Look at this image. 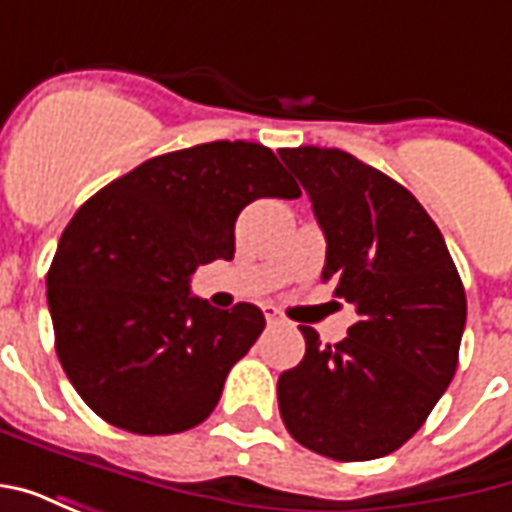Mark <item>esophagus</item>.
Returning <instances> with one entry per match:
<instances>
[{"label":"esophagus","instance_id":"1","mask_svg":"<svg viewBox=\"0 0 512 512\" xmlns=\"http://www.w3.org/2000/svg\"><path fill=\"white\" fill-rule=\"evenodd\" d=\"M263 315H266V321H268V323H277V321H279L277 307H271V304H266V307H263Z\"/></svg>","mask_w":512,"mask_h":512}]
</instances>
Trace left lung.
I'll return each instance as SVG.
<instances>
[{"instance_id": "left-lung-1", "label": "left lung", "mask_w": 512, "mask_h": 512, "mask_svg": "<svg viewBox=\"0 0 512 512\" xmlns=\"http://www.w3.org/2000/svg\"><path fill=\"white\" fill-rule=\"evenodd\" d=\"M282 161L310 194L326 235L337 299L359 321L279 376L282 422L301 447L334 461H373L403 447L458 367L466 293L439 227L417 197L337 147H293Z\"/></svg>"}]
</instances>
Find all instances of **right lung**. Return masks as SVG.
Returning <instances> with one entry per match:
<instances>
[{"label":"right lung","instance_id":"obj_1","mask_svg":"<svg viewBox=\"0 0 512 512\" xmlns=\"http://www.w3.org/2000/svg\"><path fill=\"white\" fill-rule=\"evenodd\" d=\"M299 194L268 147L222 139L147 158L84 202L46 299L62 370L98 417L167 436L211 414L266 318L255 304L216 310L191 296V274L233 260L249 202Z\"/></svg>","mask_w":512,"mask_h":512}]
</instances>
